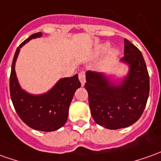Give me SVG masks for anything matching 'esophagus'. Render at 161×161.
Returning <instances> with one entry per match:
<instances>
[{"label": "esophagus", "instance_id": "34e87169", "mask_svg": "<svg viewBox=\"0 0 161 161\" xmlns=\"http://www.w3.org/2000/svg\"><path fill=\"white\" fill-rule=\"evenodd\" d=\"M78 77H79V80L81 82V85H85V73L84 71H81L78 74Z\"/></svg>", "mask_w": 161, "mask_h": 161}]
</instances>
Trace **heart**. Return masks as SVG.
I'll return each mask as SVG.
<instances>
[{
  "label": "heart",
  "mask_w": 161,
  "mask_h": 161,
  "mask_svg": "<svg viewBox=\"0 0 161 161\" xmlns=\"http://www.w3.org/2000/svg\"><path fill=\"white\" fill-rule=\"evenodd\" d=\"M109 47H110L109 44H108V43L103 44V45H101V46H100V47H99L98 52H99V53H105V52H107L108 49H109ZM116 54H117V52H116V51H112V52H111V56H112V57L116 56Z\"/></svg>",
  "instance_id": "obj_1"
}]
</instances>
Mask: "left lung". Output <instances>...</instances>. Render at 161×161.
Instances as JSON below:
<instances>
[{"label": "left lung", "mask_w": 161, "mask_h": 161, "mask_svg": "<svg viewBox=\"0 0 161 161\" xmlns=\"http://www.w3.org/2000/svg\"><path fill=\"white\" fill-rule=\"evenodd\" d=\"M121 61L129 64L130 71L119 85H114L104 74L86 72L85 87L92 118L109 130L135 123L144 112L149 96V74L144 57L139 49L126 39Z\"/></svg>", "instance_id": "1"}]
</instances>
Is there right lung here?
<instances>
[{"label": "right lung", "mask_w": 161, "mask_h": 161, "mask_svg": "<svg viewBox=\"0 0 161 161\" xmlns=\"http://www.w3.org/2000/svg\"><path fill=\"white\" fill-rule=\"evenodd\" d=\"M41 35V32L32 34L16 48L12 62L9 91L12 103L21 120L31 129L49 132L56 130L65 124L72 98L76 89L81 86V83L76 74L71 77L60 79L52 89L44 94H30L21 88L15 71L16 58L25 44Z\"/></svg>", "instance_id": "1"}]
</instances>
